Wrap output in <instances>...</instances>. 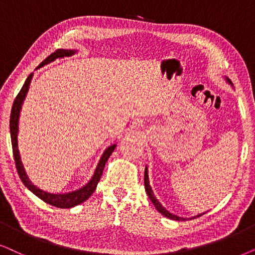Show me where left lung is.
Listing matches in <instances>:
<instances>
[{
  "instance_id": "obj_1",
  "label": "left lung",
  "mask_w": 255,
  "mask_h": 255,
  "mask_svg": "<svg viewBox=\"0 0 255 255\" xmlns=\"http://www.w3.org/2000/svg\"><path fill=\"white\" fill-rule=\"evenodd\" d=\"M225 80H226L227 84L232 85V83H231V80L229 79V78L225 77ZM144 188H145V191H147L148 197H149V198H150V201L152 202V204L155 205L156 210H157V211H158L159 213H161V215H163L164 217H167V218H169V219H172V220H188V219H195V218H197V217H201L202 215H204V213H206V212H203V213H199V215H197V216L190 217V218H184V217H178V216L174 215V213H171L170 211H168V210L165 209L164 206H163V205L161 204V203L158 202V199L156 198L155 195H154V192H152V189H151V186H150V183H149L148 167H147V165H145V169H144Z\"/></svg>"
}]
</instances>
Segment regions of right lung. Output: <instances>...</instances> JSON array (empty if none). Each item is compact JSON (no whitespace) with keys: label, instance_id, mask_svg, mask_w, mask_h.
<instances>
[{"label":"right lung","instance_id":"1","mask_svg":"<svg viewBox=\"0 0 255 255\" xmlns=\"http://www.w3.org/2000/svg\"><path fill=\"white\" fill-rule=\"evenodd\" d=\"M78 52V50H66V49H59L57 50L56 52H53L52 54H50L47 58L44 60V62L40 64L38 67H42L46 64L52 63L56 59H60L64 58V57H71L73 54H76ZM37 67V69H38ZM33 77V73L30 74V76L26 78L24 85H23L22 90L19 91V93L17 94L15 101H13L12 108H11V114H10V136H11V144H12V151H13V157H15V162H16V168L17 171H18L19 177H21L22 182L24 183V185L28 188L30 191L38 197V198L42 199L43 202L47 203V204L56 206V208H60V209H70L73 208V206H77L84 203L85 201H87L90 198L91 195L96 191L98 183H99L101 175H103L104 168L106 165V162L110 158V156L112 155V152L114 151V149L117 148V143L108 145V147L105 149V151L101 155V157L98 162L96 170L93 172V176L91 177L90 181H88L86 184L81 188L74 190V191H70V192H65V193H51V192H46L44 190L39 189L38 186L33 184L31 182V179L29 178L28 174H26L24 164H23L22 158H21V154H19V149H18V124H19V115H21V111H22V106L23 103H24L26 94H28L29 87H30V83H31V79Z\"/></svg>","mask_w":255,"mask_h":255}]
</instances>
